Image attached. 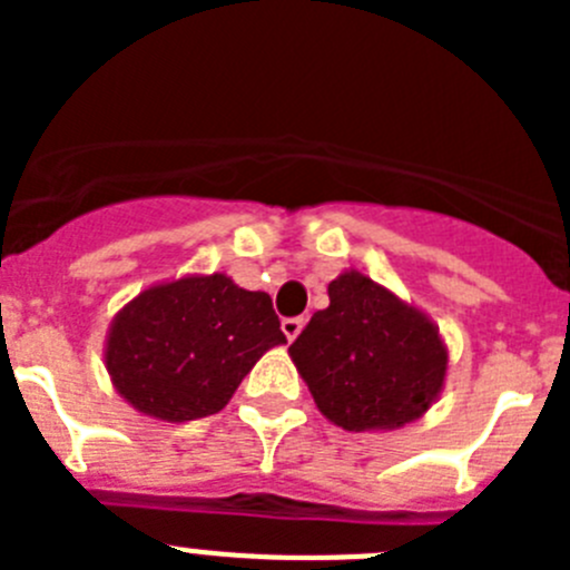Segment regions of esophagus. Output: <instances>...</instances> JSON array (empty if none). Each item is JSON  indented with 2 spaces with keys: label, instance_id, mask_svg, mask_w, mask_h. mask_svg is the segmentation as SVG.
<instances>
[{
  "label": "esophagus",
  "instance_id": "34e87169",
  "mask_svg": "<svg viewBox=\"0 0 570 570\" xmlns=\"http://www.w3.org/2000/svg\"><path fill=\"white\" fill-rule=\"evenodd\" d=\"M302 328H305V320H302V316H291V320H282V334L288 336L291 342L299 336Z\"/></svg>",
  "mask_w": 570,
  "mask_h": 570
}]
</instances>
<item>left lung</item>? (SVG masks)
Listing matches in <instances>:
<instances>
[{
	"mask_svg": "<svg viewBox=\"0 0 570 570\" xmlns=\"http://www.w3.org/2000/svg\"><path fill=\"white\" fill-rule=\"evenodd\" d=\"M328 299L288 347L322 416L356 434L420 420L448 374L434 320L354 268L331 282Z\"/></svg>",
	"mask_w": 570,
	"mask_h": 570,
	"instance_id": "8db88e82",
	"label": "left lung"
}]
</instances>
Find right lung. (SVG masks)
Listing matches in <instances>:
<instances>
[{"mask_svg": "<svg viewBox=\"0 0 570 570\" xmlns=\"http://www.w3.org/2000/svg\"><path fill=\"white\" fill-rule=\"evenodd\" d=\"M285 345L265 291L228 274L156 282L125 305L105 336L116 394L150 420L188 422L223 411L265 351Z\"/></svg>", "mask_w": 570, "mask_h": 570, "instance_id": "right-lung-1", "label": "right lung"}]
</instances>
